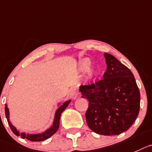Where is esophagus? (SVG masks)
Listing matches in <instances>:
<instances>
[{
	"label": "esophagus",
	"instance_id": "obj_1",
	"mask_svg": "<svg viewBox=\"0 0 152 152\" xmlns=\"http://www.w3.org/2000/svg\"><path fill=\"white\" fill-rule=\"evenodd\" d=\"M78 96V92H77V89H72L70 92V98L72 99H76Z\"/></svg>",
	"mask_w": 152,
	"mask_h": 152
}]
</instances>
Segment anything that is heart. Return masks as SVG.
<instances>
[{
  "label": "heart",
  "instance_id": "obj_1",
  "mask_svg": "<svg viewBox=\"0 0 152 152\" xmlns=\"http://www.w3.org/2000/svg\"><path fill=\"white\" fill-rule=\"evenodd\" d=\"M90 66V60H88V59H83V60H80V62L79 63V70L80 72H86V71H87L89 69ZM98 74H99V70L97 69L93 68V69H90L88 72L87 75H86V80L88 82L92 81L96 77Z\"/></svg>",
  "mask_w": 152,
  "mask_h": 152
}]
</instances>
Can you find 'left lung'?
I'll use <instances>...</instances> for the list:
<instances>
[{
	"label": "left lung",
	"instance_id": "1",
	"mask_svg": "<svg viewBox=\"0 0 152 152\" xmlns=\"http://www.w3.org/2000/svg\"><path fill=\"white\" fill-rule=\"evenodd\" d=\"M107 70L103 78L80 86L89 102L86 119L89 128L102 135H118L127 131L140 112V94L132 72L108 53H104Z\"/></svg>",
	"mask_w": 152,
	"mask_h": 152
}]
</instances>
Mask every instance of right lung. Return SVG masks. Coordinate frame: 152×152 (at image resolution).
I'll use <instances>...</instances> for the list:
<instances>
[{
	"instance_id": "obj_1",
	"label": "right lung",
	"mask_w": 152,
	"mask_h": 152,
	"mask_svg": "<svg viewBox=\"0 0 152 152\" xmlns=\"http://www.w3.org/2000/svg\"><path fill=\"white\" fill-rule=\"evenodd\" d=\"M71 102V100H68L66 102H65L64 103L62 104L61 105H60V107H58V109L57 110L55 113V115H54V119H53V125L47 129L46 131H45L44 132L41 133V134H26L24 132H19V131L16 129L15 126H13L10 120V111H9V108L7 107V105H5V114L6 117L7 118V122H8L9 125H10V128L12 130V132L15 134L16 136H21V138L23 139H27V140H30V141H33V142H39V141H42V140H46V139L49 138V137H51L52 135L55 134L56 132L58 130L59 126H60V115H61L62 112L66 109L68 107V105L69 104V103Z\"/></svg>"
}]
</instances>
